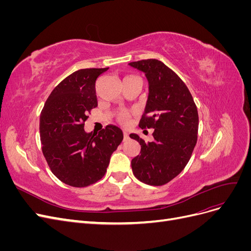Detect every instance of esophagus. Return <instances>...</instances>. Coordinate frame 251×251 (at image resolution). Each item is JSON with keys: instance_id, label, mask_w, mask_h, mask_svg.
Instances as JSON below:
<instances>
[{"instance_id": "1", "label": "esophagus", "mask_w": 251, "mask_h": 251, "mask_svg": "<svg viewBox=\"0 0 251 251\" xmlns=\"http://www.w3.org/2000/svg\"><path fill=\"white\" fill-rule=\"evenodd\" d=\"M124 137H125V141H126L128 139V134H127V132L126 130L124 131Z\"/></svg>"}]
</instances>
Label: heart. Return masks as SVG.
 Masks as SVG:
<instances>
[{
	"mask_svg": "<svg viewBox=\"0 0 251 251\" xmlns=\"http://www.w3.org/2000/svg\"><path fill=\"white\" fill-rule=\"evenodd\" d=\"M127 77H131V76H127ZM128 118H130V115H128V113L126 112H121L119 113V119L121 121H124V123H127Z\"/></svg>",
	"mask_w": 251,
	"mask_h": 251,
	"instance_id": "heart-1",
	"label": "heart"
}]
</instances>
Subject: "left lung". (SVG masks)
<instances>
[{
	"label": "left lung",
	"mask_w": 251,
	"mask_h": 251,
	"mask_svg": "<svg viewBox=\"0 0 251 251\" xmlns=\"http://www.w3.org/2000/svg\"><path fill=\"white\" fill-rule=\"evenodd\" d=\"M144 73L149 96L140 120L141 128H154V140L146 142L137 134L140 155L132 159L135 177L149 185H163L183 171L198 138L199 116L194 98L178 75L158 59L128 64Z\"/></svg>",
	"instance_id": "left-lung-1"
}]
</instances>
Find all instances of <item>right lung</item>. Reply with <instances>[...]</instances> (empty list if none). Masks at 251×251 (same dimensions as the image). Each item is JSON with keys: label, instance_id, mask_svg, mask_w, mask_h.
<instances>
[{"label": "right lung", "instance_id": "right-lung-1", "mask_svg": "<svg viewBox=\"0 0 251 251\" xmlns=\"http://www.w3.org/2000/svg\"><path fill=\"white\" fill-rule=\"evenodd\" d=\"M108 69L73 72L52 91L41 113L43 154L55 177L70 186L86 187L100 180L124 139L116 126L98 134L83 128L89 112L97 107L96 79Z\"/></svg>", "mask_w": 251, "mask_h": 251}]
</instances>
